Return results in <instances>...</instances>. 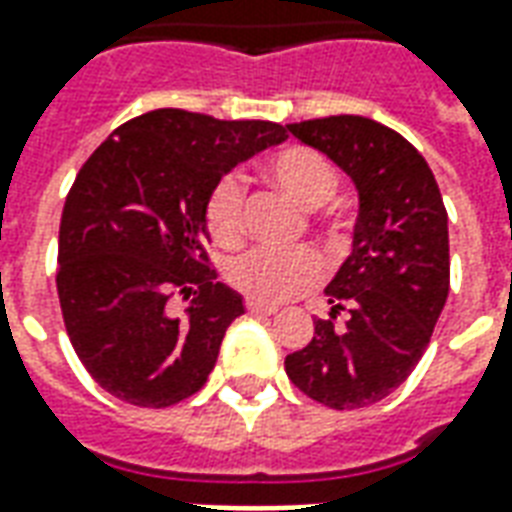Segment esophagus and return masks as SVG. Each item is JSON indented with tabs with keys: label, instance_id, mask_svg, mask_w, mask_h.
Listing matches in <instances>:
<instances>
[{
	"label": "esophagus",
	"instance_id": "obj_1",
	"mask_svg": "<svg viewBox=\"0 0 512 512\" xmlns=\"http://www.w3.org/2000/svg\"><path fill=\"white\" fill-rule=\"evenodd\" d=\"M244 307L246 312H252V315H274V312H277L274 304H263V301H252V299H246Z\"/></svg>",
	"mask_w": 512,
	"mask_h": 512
}]
</instances>
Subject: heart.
I'll list each match as a JSON object with an SVG mask.
<instances>
[{"label":"heart","instance_id":"1","mask_svg":"<svg viewBox=\"0 0 512 512\" xmlns=\"http://www.w3.org/2000/svg\"><path fill=\"white\" fill-rule=\"evenodd\" d=\"M263 178L299 202L301 208H323L340 186L337 169L326 158L304 145H290L277 150L263 164ZM205 224L219 246L233 249L244 241L246 230V189L238 175H222L205 197ZM323 230L332 241H340L348 233V219L343 213H321ZM323 277L321 255L310 246H299L290 252L279 249H252L235 257L227 266V282L246 299L277 304L293 299Z\"/></svg>","mask_w":512,"mask_h":512}]
</instances>
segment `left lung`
I'll list each match as a JSON object with an SVG mask.
<instances>
[{"label":"left lung","instance_id":"1","mask_svg":"<svg viewBox=\"0 0 512 512\" xmlns=\"http://www.w3.org/2000/svg\"><path fill=\"white\" fill-rule=\"evenodd\" d=\"M304 145L345 169L359 191L354 249L326 288L332 315L285 359L301 392L348 411L392 395L425 354L450 293L447 208L428 161L370 117L290 123ZM343 309L349 318L336 323Z\"/></svg>","mask_w":512,"mask_h":512}]
</instances>
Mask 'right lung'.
I'll list each match as a JSON object with an SVG mask.
<instances>
[{"label": "right lung", "instance_id": "add662e5", "mask_svg": "<svg viewBox=\"0 0 512 512\" xmlns=\"http://www.w3.org/2000/svg\"><path fill=\"white\" fill-rule=\"evenodd\" d=\"M288 136L268 120L156 109L106 136L65 197L57 293L95 384L139 408L200 392L244 301L208 257L205 197L224 172ZM190 301L172 316L171 290Z\"/></svg>", "mask_w": 512, "mask_h": 512}]
</instances>
